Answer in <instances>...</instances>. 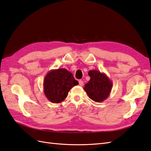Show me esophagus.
Instances as JSON below:
<instances>
[{
    "mask_svg": "<svg viewBox=\"0 0 151 151\" xmlns=\"http://www.w3.org/2000/svg\"><path fill=\"white\" fill-rule=\"evenodd\" d=\"M79 85L81 86H82L83 85H84V82H83L82 81H79Z\"/></svg>",
    "mask_w": 151,
    "mask_h": 151,
    "instance_id": "esophagus-1",
    "label": "esophagus"
}]
</instances>
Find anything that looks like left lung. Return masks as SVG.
<instances>
[{
	"label": "left lung",
	"mask_w": 151,
	"mask_h": 151,
	"mask_svg": "<svg viewBox=\"0 0 151 151\" xmlns=\"http://www.w3.org/2000/svg\"><path fill=\"white\" fill-rule=\"evenodd\" d=\"M90 80L85 84L84 89L91 100L97 102L105 101L112 89L113 83L108 76L99 70H91L88 72Z\"/></svg>",
	"instance_id": "left-lung-1"
}]
</instances>
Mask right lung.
Masks as SVG:
<instances>
[{"label": "right lung", "mask_w": 151, "mask_h": 151, "mask_svg": "<svg viewBox=\"0 0 151 151\" xmlns=\"http://www.w3.org/2000/svg\"><path fill=\"white\" fill-rule=\"evenodd\" d=\"M78 84L73 74L66 69H52L45 76L43 91L48 100L58 104L66 99L70 89Z\"/></svg>", "instance_id": "right-lung-1"}]
</instances>
